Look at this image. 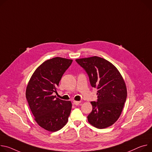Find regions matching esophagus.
<instances>
[{
    "label": "esophagus",
    "mask_w": 152,
    "mask_h": 152,
    "mask_svg": "<svg viewBox=\"0 0 152 152\" xmlns=\"http://www.w3.org/2000/svg\"><path fill=\"white\" fill-rule=\"evenodd\" d=\"M80 103V101H73V104L75 105H78Z\"/></svg>",
    "instance_id": "1"
}]
</instances>
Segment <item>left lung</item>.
<instances>
[{
	"mask_svg": "<svg viewBox=\"0 0 152 152\" xmlns=\"http://www.w3.org/2000/svg\"><path fill=\"white\" fill-rule=\"evenodd\" d=\"M87 73L92 87L98 89V99L92 101L89 123L102 129L111 126L118 119L127 99V88L117 68L108 61L93 56L76 59Z\"/></svg>",
	"mask_w": 152,
	"mask_h": 152,
	"instance_id": "obj_1",
	"label": "left lung"
}]
</instances>
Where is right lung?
Wrapping results in <instances>:
<instances>
[{
  "mask_svg": "<svg viewBox=\"0 0 152 152\" xmlns=\"http://www.w3.org/2000/svg\"><path fill=\"white\" fill-rule=\"evenodd\" d=\"M73 60L54 58L41 64L32 75L26 90V98L37 123L50 132H56L67 123L72 102L53 96Z\"/></svg>",
  "mask_w": 152,
  "mask_h": 152,
  "instance_id": "1",
  "label": "right lung"
}]
</instances>
